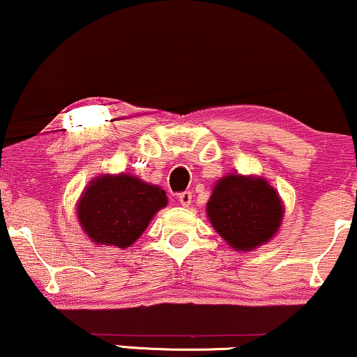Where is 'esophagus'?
Masks as SVG:
<instances>
[{"instance_id": "34e87169", "label": "esophagus", "mask_w": 357, "mask_h": 357, "mask_svg": "<svg viewBox=\"0 0 357 357\" xmlns=\"http://www.w3.org/2000/svg\"><path fill=\"white\" fill-rule=\"evenodd\" d=\"M191 199H192L191 191H184V192H179V195H178V202H179V204H181V206H190Z\"/></svg>"}]
</instances>
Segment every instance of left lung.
<instances>
[{
  "mask_svg": "<svg viewBox=\"0 0 357 357\" xmlns=\"http://www.w3.org/2000/svg\"><path fill=\"white\" fill-rule=\"evenodd\" d=\"M206 213L213 228L231 248L250 252L273 238L284 204L267 179L230 174L215 184Z\"/></svg>",
  "mask_w": 357,
  "mask_h": 357,
  "instance_id": "1",
  "label": "left lung"
}]
</instances>
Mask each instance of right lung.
Masks as SVG:
<instances>
[{
	"instance_id": "add662e5",
	"label": "right lung",
	"mask_w": 357,
	"mask_h": 357,
	"mask_svg": "<svg viewBox=\"0 0 357 357\" xmlns=\"http://www.w3.org/2000/svg\"><path fill=\"white\" fill-rule=\"evenodd\" d=\"M166 204V192L159 186L124 173L102 174L82 192L77 216L93 243L127 248Z\"/></svg>"
}]
</instances>
